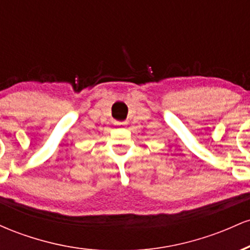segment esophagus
Masks as SVG:
<instances>
[{
	"label": "esophagus",
	"instance_id": "obj_1",
	"mask_svg": "<svg viewBox=\"0 0 250 250\" xmlns=\"http://www.w3.org/2000/svg\"><path fill=\"white\" fill-rule=\"evenodd\" d=\"M127 125V122H120V121H115V125H119L120 128H123L125 125Z\"/></svg>",
	"mask_w": 250,
	"mask_h": 250
}]
</instances>
